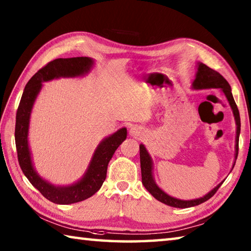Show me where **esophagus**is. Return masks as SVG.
<instances>
[{"instance_id": "obj_1", "label": "esophagus", "mask_w": 251, "mask_h": 251, "mask_svg": "<svg viewBox=\"0 0 251 251\" xmlns=\"http://www.w3.org/2000/svg\"><path fill=\"white\" fill-rule=\"evenodd\" d=\"M129 134L131 136H134V137H141V136L144 134V131L142 127L135 125V126H131L129 128Z\"/></svg>"}]
</instances>
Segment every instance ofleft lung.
Returning <instances> with one entry per match:
<instances>
[{"label": "left lung", "mask_w": 251, "mask_h": 251, "mask_svg": "<svg viewBox=\"0 0 251 251\" xmlns=\"http://www.w3.org/2000/svg\"><path fill=\"white\" fill-rule=\"evenodd\" d=\"M197 72L196 76L192 85L193 90H209V88H218V90L224 93V95L226 96L229 105L232 109L233 117H235L236 122V145H235V160L237 159L238 156V143H239V134H240V116H239V110H238L237 105L233 100V96L231 94V87L229 83L218 72L211 70L210 67L202 64V63H197ZM139 157H141V169H142V182L145 186V188L150 192L152 196H154L157 201L165 203V205L175 207V208H188L197 206L199 203L205 202L208 199L214 196L215 193L217 192L218 188L224 182V180L215 187L214 189H211L209 193L206 194L205 196L196 199H190V201H182V199H178L175 197L169 196L168 194L164 192L160 187L156 184L154 179V175H152V159L150 155V152L147 151L146 147L141 144L139 145ZM236 161H233L232 168L235 166ZM231 168V171H232Z\"/></svg>", "instance_id": "left-lung-1"}]
</instances>
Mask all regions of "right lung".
<instances>
[{
    "instance_id": "1",
    "label": "right lung",
    "mask_w": 251,
    "mask_h": 251,
    "mask_svg": "<svg viewBox=\"0 0 251 251\" xmlns=\"http://www.w3.org/2000/svg\"><path fill=\"white\" fill-rule=\"evenodd\" d=\"M94 66L91 57L56 58L42 67L32 76L24 88L15 123V145L21 169L29 182L52 202L58 205H70L92 197L99 190L106 178L107 166L114 152L127 137L125 127L105 137L96 147L92 159L83 177L74 184L56 186L50 184L39 175L34 168L31 150L28 146L29 120L33 105L44 82L59 77H78L84 76Z\"/></svg>"
}]
</instances>
